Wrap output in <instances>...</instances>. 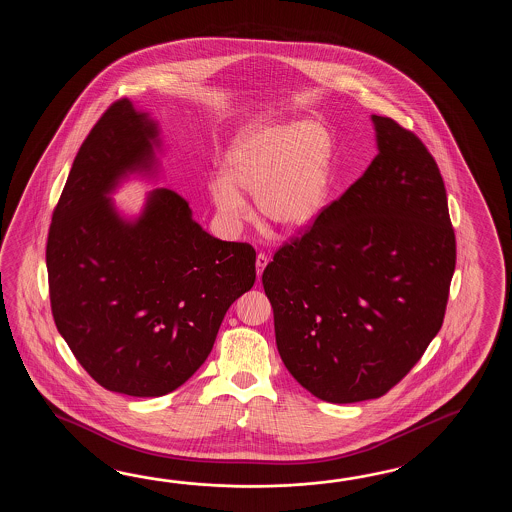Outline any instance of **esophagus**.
I'll return each instance as SVG.
<instances>
[{"label": "esophagus", "instance_id": "esophagus-1", "mask_svg": "<svg viewBox=\"0 0 512 512\" xmlns=\"http://www.w3.org/2000/svg\"><path fill=\"white\" fill-rule=\"evenodd\" d=\"M267 263H269V258L260 252V254L256 256V274H258V280H260L261 272H263V269L267 267Z\"/></svg>", "mask_w": 512, "mask_h": 512}]
</instances>
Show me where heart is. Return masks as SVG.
Wrapping results in <instances>:
<instances>
[{"instance_id":"heart-1","label":"heart","mask_w":512,"mask_h":512,"mask_svg":"<svg viewBox=\"0 0 512 512\" xmlns=\"http://www.w3.org/2000/svg\"><path fill=\"white\" fill-rule=\"evenodd\" d=\"M329 142L322 126L300 119L263 126L234 142L210 196L221 218L238 225L254 196L260 218L276 229H304L320 214L329 190Z\"/></svg>"}]
</instances>
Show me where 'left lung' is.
<instances>
[{"label": "left lung", "mask_w": 512, "mask_h": 512, "mask_svg": "<svg viewBox=\"0 0 512 512\" xmlns=\"http://www.w3.org/2000/svg\"><path fill=\"white\" fill-rule=\"evenodd\" d=\"M371 122L379 153L368 170L261 276L285 368L327 403L377 399L414 368L456 269L434 157L395 120Z\"/></svg>", "instance_id": "8db88e82"}]
</instances>
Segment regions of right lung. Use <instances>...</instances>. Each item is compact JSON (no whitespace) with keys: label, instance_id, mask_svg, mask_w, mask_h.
<instances>
[{"label":"right lung","instance_id":"obj_1","mask_svg":"<svg viewBox=\"0 0 512 512\" xmlns=\"http://www.w3.org/2000/svg\"><path fill=\"white\" fill-rule=\"evenodd\" d=\"M159 135L128 98L109 106L73 161L45 252L60 335L100 386L131 397L185 384L256 280L251 245L210 236L174 190L153 188L133 218L109 197L131 175L159 179Z\"/></svg>","mask_w":512,"mask_h":512}]
</instances>
